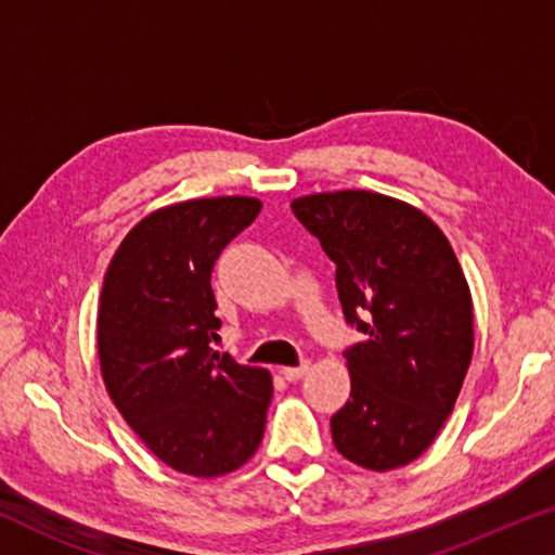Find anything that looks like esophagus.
<instances>
[{
  "mask_svg": "<svg viewBox=\"0 0 555 555\" xmlns=\"http://www.w3.org/2000/svg\"><path fill=\"white\" fill-rule=\"evenodd\" d=\"M307 370H309V362H301L299 366H284L281 374H284L288 382H296V379H301L304 374H307Z\"/></svg>",
  "mask_w": 555,
  "mask_h": 555,
  "instance_id": "esophagus-1",
  "label": "esophagus"
}]
</instances>
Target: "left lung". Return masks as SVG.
I'll return each mask as SVG.
<instances>
[{
    "instance_id": "obj_1",
    "label": "left lung",
    "mask_w": 555,
    "mask_h": 555,
    "mask_svg": "<svg viewBox=\"0 0 555 555\" xmlns=\"http://www.w3.org/2000/svg\"><path fill=\"white\" fill-rule=\"evenodd\" d=\"M294 216L337 263L349 326L352 392L332 417V440L352 463L392 470L430 448L452 412L473 357V301L455 251L408 203L337 191L292 203Z\"/></svg>"
}]
</instances>
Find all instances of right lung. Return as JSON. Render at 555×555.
Listing matches in <instances>:
<instances>
[{
    "label": "right lung",
    "mask_w": 555,
    "mask_h": 555,
    "mask_svg": "<svg viewBox=\"0 0 555 555\" xmlns=\"http://www.w3.org/2000/svg\"><path fill=\"white\" fill-rule=\"evenodd\" d=\"M261 201L176 203L143 218L113 256L98 309L100 370L115 408L178 473L236 470L263 437L271 374L214 352L210 271Z\"/></svg>",
    "instance_id": "1"
}]
</instances>
